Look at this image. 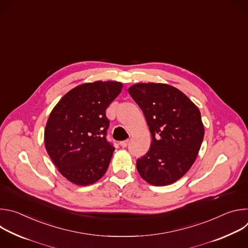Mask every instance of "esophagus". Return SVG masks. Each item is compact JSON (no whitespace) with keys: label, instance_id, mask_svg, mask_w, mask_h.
Returning <instances> with one entry per match:
<instances>
[{"label":"esophagus","instance_id":"obj_1","mask_svg":"<svg viewBox=\"0 0 248 248\" xmlns=\"http://www.w3.org/2000/svg\"><path fill=\"white\" fill-rule=\"evenodd\" d=\"M128 143H129V139H125V140H124V141H121L120 142V144H121V146L122 147H126L127 145H128Z\"/></svg>","mask_w":248,"mask_h":248}]
</instances>
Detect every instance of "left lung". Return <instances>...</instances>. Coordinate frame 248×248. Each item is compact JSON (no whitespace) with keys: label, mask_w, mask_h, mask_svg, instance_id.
Here are the masks:
<instances>
[{"label":"left lung","mask_w":248,"mask_h":248,"mask_svg":"<svg viewBox=\"0 0 248 248\" xmlns=\"http://www.w3.org/2000/svg\"><path fill=\"white\" fill-rule=\"evenodd\" d=\"M128 93L142 110L152 136L149 151L136 160L141 178L163 186L190 169L204 137L201 114L182 91L168 84L139 83Z\"/></svg>","instance_id":"8db88e82"}]
</instances>
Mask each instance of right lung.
<instances>
[{
    "mask_svg": "<svg viewBox=\"0 0 248 248\" xmlns=\"http://www.w3.org/2000/svg\"><path fill=\"white\" fill-rule=\"evenodd\" d=\"M123 84L85 83L68 91L56 105L46 124V150L59 171L78 186L100 180L111 162L114 145L107 140L109 105Z\"/></svg>",
    "mask_w": 248,
    "mask_h": 248,
    "instance_id": "add662e5",
    "label": "right lung"
}]
</instances>
